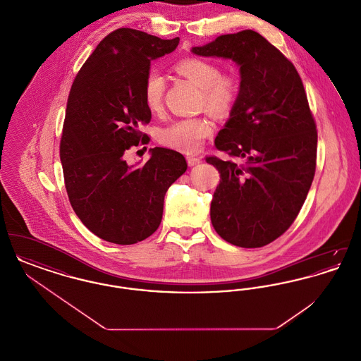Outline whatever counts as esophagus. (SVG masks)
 Here are the masks:
<instances>
[{"label":"esophagus","mask_w":361,"mask_h":361,"mask_svg":"<svg viewBox=\"0 0 361 361\" xmlns=\"http://www.w3.org/2000/svg\"><path fill=\"white\" fill-rule=\"evenodd\" d=\"M187 162H188L189 166H196V165L202 164V158L195 157V155H188L187 157Z\"/></svg>","instance_id":"esophagus-1"}]
</instances>
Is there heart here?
<instances>
[{
	"instance_id": "b5f03b06",
	"label": "heart",
	"mask_w": 361,
	"mask_h": 361,
	"mask_svg": "<svg viewBox=\"0 0 361 361\" xmlns=\"http://www.w3.org/2000/svg\"><path fill=\"white\" fill-rule=\"evenodd\" d=\"M176 69L202 89V104L207 109L224 118L233 112L240 97V78L237 74H222V68L206 58L187 56L177 62ZM143 100L157 112L162 108L165 78L158 70L150 69L143 80ZM214 133V123L206 116L183 118L172 121L158 131V140L183 153H196Z\"/></svg>"
}]
</instances>
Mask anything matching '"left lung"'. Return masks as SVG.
I'll list each match as a JSON object with an SVG mask.
<instances>
[{
    "label": "left lung",
    "mask_w": 361,
    "mask_h": 361,
    "mask_svg": "<svg viewBox=\"0 0 361 361\" xmlns=\"http://www.w3.org/2000/svg\"><path fill=\"white\" fill-rule=\"evenodd\" d=\"M192 52L240 65V100L215 147L245 164L207 157L221 173L211 222L235 246H265L293 224L315 174L318 134L302 78L288 58L252 30L222 35Z\"/></svg>",
    "instance_id": "1"
}]
</instances>
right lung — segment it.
<instances>
[{"label": "right lung", "mask_w": 361, "mask_h": 361, "mask_svg": "<svg viewBox=\"0 0 361 361\" xmlns=\"http://www.w3.org/2000/svg\"><path fill=\"white\" fill-rule=\"evenodd\" d=\"M178 42L115 30L70 89L59 146L65 187L80 221L102 240L133 245L150 237L162 221L166 190L188 168L184 155L164 147L152 149L142 168L126 161L131 147L150 142L137 130L152 119L142 92L150 62Z\"/></svg>", "instance_id": "add662e5"}]
</instances>
